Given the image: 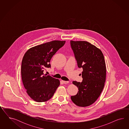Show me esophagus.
Instances as JSON below:
<instances>
[{
    "label": "esophagus",
    "instance_id": "1",
    "mask_svg": "<svg viewBox=\"0 0 129 129\" xmlns=\"http://www.w3.org/2000/svg\"><path fill=\"white\" fill-rule=\"evenodd\" d=\"M62 82L64 84H68V83H69V81H64V80H62Z\"/></svg>",
    "mask_w": 129,
    "mask_h": 129
}]
</instances>
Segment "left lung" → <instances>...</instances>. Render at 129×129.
<instances>
[{"instance_id": "8db88e82", "label": "left lung", "mask_w": 129, "mask_h": 129, "mask_svg": "<svg viewBox=\"0 0 129 129\" xmlns=\"http://www.w3.org/2000/svg\"><path fill=\"white\" fill-rule=\"evenodd\" d=\"M79 68H82V82L73 81L77 86V94L71 96L75 105L86 107L93 104L101 93L106 79V66L101 51L86 41H70Z\"/></svg>"}]
</instances>
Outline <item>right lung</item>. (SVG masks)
Segmentation results:
<instances>
[{"instance_id":"add662e5","label":"right lung","mask_w":129,"mask_h":129,"mask_svg":"<svg viewBox=\"0 0 129 129\" xmlns=\"http://www.w3.org/2000/svg\"><path fill=\"white\" fill-rule=\"evenodd\" d=\"M66 41H53L32 47L23 56L21 76L29 96L37 102L50 99L60 84L58 79L43 74L45 68H51L52 56Z\"/></svg>"}]
</instances>
